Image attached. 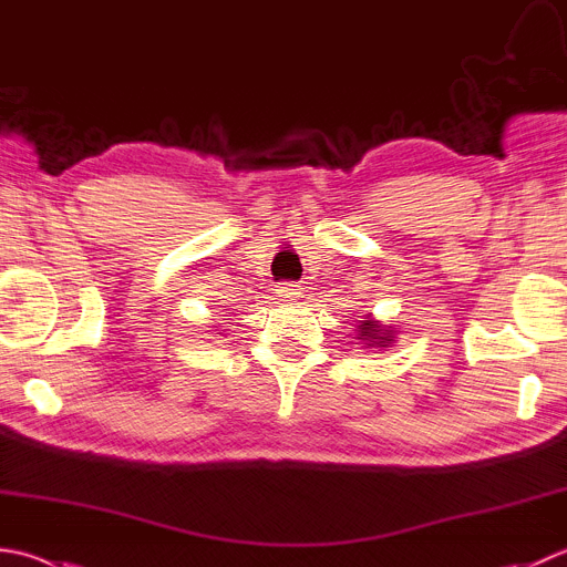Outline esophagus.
Segmentation results:
<instances>
[{
	"mask_svg": "<svg viewBox=\"0 0 567 567\" xmlns=\"http://www.w3.org/2000/svg\"><path fill=\"white\" fill-rule=\"evenodd\" d=\"M275 295L280 297V299H295V297H299V295H302V292H299V285H292V282H282V285H277Z\"/></svg>",
	"mask_w": 567,
	"mask_h": 567,
	"instance_id": "1",
	"label": "esophagus"
}]
</instances>
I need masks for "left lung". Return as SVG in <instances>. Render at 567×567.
<instances>
[{
    "mask_svg": "<svg viewBox=\"0 0 567 567\" xmlns=\"http://www.w3.org/2000/svg\"><path fill=\"white\" fill-rule=\"evenodd\" d=\"M359 339L365 341V347H388L391 343V327L383 329L375 324V321L363 319L359 324Z\"/></svg>",
    "mask_w": 567,
    "mask_h": 567,
    "instance_id": "left-lung-1",
    "label": "left lung"
}]
</instances>
